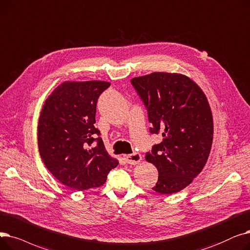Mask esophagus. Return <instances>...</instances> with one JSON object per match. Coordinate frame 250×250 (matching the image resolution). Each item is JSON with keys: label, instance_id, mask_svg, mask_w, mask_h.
Listing matches in <instances>:
<instances>
[{"label": "esophagus", "instance_id": "esophagus-1", "mask_svg": "<svg viewBox=\"0 0 250 250\" xmlns=\"http://www.w3.org/2000/svg\"><path fill=\"white\" fill-rule=\"evenodd\" d=\"M127 164L129 165H136L141 161V156L139 152H133L131 154H128L125 158Z\"/></svg>", "mask_w": 250, "mask_h": 250}]
</instances>
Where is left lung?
Returning a JSON list of instances; mask_svg holds the SVG:
<instances>
[{"label": "left lung", "instance_id": "left-lung-1", "mask_svg": "<svg viewBox=\"0 0 250 250\" xmlns=\"http://www.w3.org/2000/svg\"><path fill=\"white\" fill-rule=\"evenodd\" d=\"M131 84L146 108L150 133L163 136L146 154L159 171L152 189L162 194L180 191L204 169L210 151L213 123L206 94L177 73L153 72L131 79Z\"/></svg>", "mask_w": 250, "mask_h": 250}]
</instances>
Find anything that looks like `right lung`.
<instances>
[{"label": "right lung", "mask_w": 250, "mask_h": 250, "mask_svg": "<svg viewBox=\"0 0 250 250\" xmlns=\"http://www.w3.org/2000/svg\"><path fill=\"white\" fill-rule=\"evenodd\" d=\"M109 82L66 81L44 102L39 119L41 158L53 176L74 190L102 186L118 166L100 137L97 103Z\"/></svg>", "instance_id": "1"}]
</instances>
